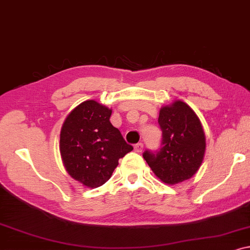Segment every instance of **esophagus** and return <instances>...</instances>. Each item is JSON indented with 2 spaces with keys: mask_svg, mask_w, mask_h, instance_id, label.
<instances>
[{
  "mask_svg": "<svg viewBox=\"0 0 250 250\" xmlns=\"http://www.w3.org/2000/svg\"><path fill=\"white\" fill-rule=\"evenodd\" d=\"M143 149H144V144L143 143H138V144L135 145V151L141 152V151H143Z\"/></svg>",
  "mask_w": 250,
  "mask_h": 250,
  "instance_id": "esophagus-1",
  "label": "esophagus"
}]
</instances>
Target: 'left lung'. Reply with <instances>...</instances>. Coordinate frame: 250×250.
Wrapping results in <instances>:
<instances>
[{
    "label": "left lung",
    "instance_id": "1",
    "mask_svg": "<svg viewBox=\"0 0 250 250\" xmlns=\"http://www.w3.org/2000/svg\"><path fill=\"white\" fill-rule=\"evenodd\" d=\"M163 138L158 150H145L143 157L166 184H177L194 175L203 161L206 136L202 125L188 104L176 101L161 109Z\"/></svg>",
    "mask_w": 250,
    "mask_h": 250
}]
</instances>
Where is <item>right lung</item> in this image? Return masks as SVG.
Here are the masks:
<instances>
[{"mask_svg": "<svg viewBox=\"0 0 250 250\" xmlns=\"http://www.w3.org/2000/svg\"><path fill=\"white\" fill-rule=\"evenodd\" d=\"M112 111L89 100L67 115L61 131L66 170L87 188H99L112 175L119 159L133 149L110 122Z\"/></svg>", "mask_w": 250, "mask_h": 250, "instance_id": "add662e5", "label": "right lung"}]
</instances>
